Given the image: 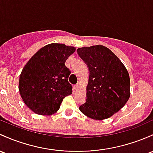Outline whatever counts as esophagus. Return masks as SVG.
Segmentation results:
<instances>
[{
  "mask_svg": "<svg viewBox=\"0 0 153 153\" xmlns=\"http://www.w3.org/2000/svg\"><path fill=\"white\" fill-rule=\"evenodd\" d=\"M73 88H74V90H75V91L78 90V88H79V84H78V83H77V84L74 85H73Z\"/></svg>",
  "mask_w": 153,
  "mask_h": 153,
  "instance_id": "obj_1",
  "label": "esophagus"
}]
</instances>
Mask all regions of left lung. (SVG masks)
Returning <instances> with one entry per match:
<instances>
[{"label":"left lung","instance_id":"1","mask_svg":"<svg viewBox=\"0 0 153 153\" xmlns=\"http://www.w3.org/2000/svg\"><path fill=\"white\" fill-rule=\"evenodd\" d=\"M89 72L86 101L79 107L82 113L94 120L113 115L130 97V78L126 68L107 47L97 45L77 50Z\"/></svg>","mask_w":153,"mask_h":153}]
</instances>
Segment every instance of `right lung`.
<instances>
[{"label": "right lung", "mask_w": 153, "mask_h": 153, "mask_svg": "<svg viewBox=\"0 0 153 153\" xmlns=\"http://www.w3.org/2000/svg\"><path fill=\"white\" fill-rule=\"evenodd\" d=\"M75 48L51 43L41 48L23 68L19 90L23 101L32 111L49 115L59 109L63 99L72 94L68 82L70 70L65 63Z\"/></svg>", "instance_id": "right-lung-1"}]
</instances>
